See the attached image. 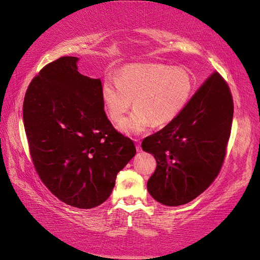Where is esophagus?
<instances>
[{
  "instance_id": "34e87169",
  "label": "esophagus",
  "mask_w": 260,
  "mask_h": 260,
  "mask_svg": "<svg viewBox=\"0 0 260 260\" xmlns=\"http://www.w3.org/2000/svg\"><path fill=\"white\" fill-rule=\"evenodd\" d=\"M135 142H136V148H137V151L140 152V151H141V142H140L139 140H135Z\"/></svg>"
}]
</instances>
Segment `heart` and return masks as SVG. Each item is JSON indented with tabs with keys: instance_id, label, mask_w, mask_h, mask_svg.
Here are the masks:
<instances>
[{
	"instance_id": "1",
	"label": "heart",
	"mask_w": 260,
	"mask_h": 260,
	"mask_svg": "<svg viewBox=\"0 0 260 260\" xmlns=\"http://www.w3.org/2000/svg\"><path fill=\"white\" fill-rule=\"evenodd\" d=\"M193 80L183 68L161 64L123 67L102 88V101L108 117L119 122L132 106L133 113L118 125L125 135H140L152 124L162 127L184 111L193 93Z\"/></svg>"
}]
</instances>
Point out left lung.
<instances>
[{
    "mask_svg": "<svg viewBox=\"0 0 260 260\" xmlns=\"http://www.w3.org/2000/svg\"><path fill=\"white\" fill-rule=\"evenodd\" d=\"M232 118L229 86L214 73L174 121L143 140V151L157 162L147 181L154 200L180 206L206 190L223 164Z\"/></svg>",
    "mask_w": 260,
    "mask_h": 260,
    "instance_id": "obj_1",
    "label": "left lung"
}]
</instances>
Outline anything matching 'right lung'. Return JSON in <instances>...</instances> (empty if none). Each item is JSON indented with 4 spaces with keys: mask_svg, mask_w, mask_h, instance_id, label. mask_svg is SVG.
<instances>
[{
    "mask_svg": "<svg viewBox=\"0 0 260 260\" xmlns=\"http://www.w3.org/2000/svg\"><path fill=\"white\" fill-rule=\"evenodd\" d=\"M78 57L46 65L28 86L23 125L42 182L67 205L90 209L112 194L136 146L104 112L100 79L78 72Z\"/></svg>",
    "mask_w": 260,
    "mask_h": 260,
    "instance_id": "add662e5",
    "label": "right lung"
}]
</instances>
